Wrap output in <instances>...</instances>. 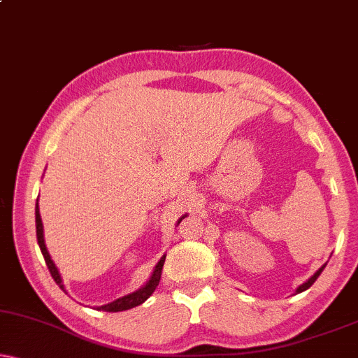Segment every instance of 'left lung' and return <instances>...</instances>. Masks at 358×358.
Listing matches in <instances>:
<instances>
[{"mask_svg": "<svg viewBox=\"0 0 358 358\" xmlns=\"http://www.w3.org/2000/svg\"><path fill=\"white\" fill-rule=\"evenodd\" d=\"M326 265H327V264H324V265L321 266V268H319V270L316 271V273H314V275L311 276V278H308V280H306V282H304L303 285H299V287L296 288V294H298V293H303V292H306V289H308L309 287H311V285H313L314 282H316V280H317V276L322 273V270H324V268H326Z\"/></svg>", "mask_w": 358, "mask_h": 358, "instance_id": "left-lung-1", "label": "left lung"}]
</instances>
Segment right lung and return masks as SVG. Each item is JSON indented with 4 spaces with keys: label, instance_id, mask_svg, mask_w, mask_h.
<instances>
[{
    "label": "right lung",
    "instance_id": "right-lung-1",
    "mask_svg": "<svg viewBox=\"0 0 358 358\" xmlns=\"http://www.w3.org/2000/svg\"><path fill=\"white\" fill-rule=\"evenodd\" d=\"M185 217H187V214H183V216L178 219V222H176V224L182 222V219H185ZM36 234H37V244H39L42 255H44L45 264H47V266H49V271H50L52 278L55 280V283L59 285L60 289H64V292L66 293L65 285H64V282H62L60 271H59V268H57V266H55L54 260H52L49 250H47V247H45V241H44V224H42V219H41L39 203H36ZM165 257H166V254L162 255V259L159 260V264L155 265L154 271H152L150 278L147 280V283L142 285V287H141L139 289H136V292L126 294V296H121V298L114 299V301H111V303L103 304V306H96L94 309H98V311H106V313H117V311H126V309L136 308V306H139V304L144 303L145 299L149 298L150 294L155 292V288L159 287L160 276H162V268H164V264H165Z\"/></svg>",
    "mask_w": 358,
    "mask_h": 358
}]
</instances>
